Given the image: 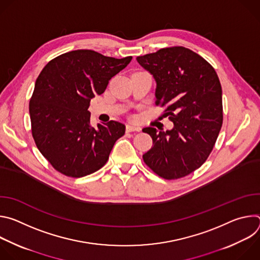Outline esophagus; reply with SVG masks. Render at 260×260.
<instances>
[{
	"mask_svg": "<svg viewBox=\"0 0 260 260\" xmlns=\"http://www.w3.org/2000/svg\"><path fill=\"white\" fill-rule=\"evenodd\" d=\"M141 128L138 127V126H134V125H131V124H127L126 125V133H132V132H140Z\"/></svg>",
	"mask_w": 260,
	"mask_h": 260,
	"instance_id": "obj_1",
	"label": "esophagus"
}]
</instances>
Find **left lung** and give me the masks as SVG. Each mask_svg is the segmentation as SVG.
Instances as JSON below:
<instances>
[{"mask_svg": "<svg viewBox=\"0 0 260 260\" xmlns=\"http://www.w3.org/2000/svg\"><path fill=\"white\" fill-rule=\"evenodd\" d=\"M156 81V106L174 123L167 132L145 127L153 146L144 162L167 180L198 170L212 152L223 121L222 88L214 68L182 46L159 49L137 57Z\"/></svg>", "mask_w": 260, "mask_h": 260, "instance_id": "obj_1", "label": "left lung"}]
</instances>
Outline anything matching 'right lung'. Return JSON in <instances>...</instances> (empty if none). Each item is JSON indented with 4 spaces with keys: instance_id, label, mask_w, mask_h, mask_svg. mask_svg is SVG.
<instances>
[{
    "instance_id": "right-lung-1",
    "label": "right lung",
    "mask_w": 260,
    "mask_h": 260,
    "mask_svg": "<svg viewBox=\"0 0 260 260\" xmlns=\"http://www.w3.org/2000/svg\"><path fill=\"white\" fill-rule=\"evenodd\" d=\"M132 58L73 50L51 59L41 71L28 106L31 135L57 172L80 178L107 162L125 125L111 120L92 127L88 107L90 99L102 94Z\"/></svg>"
}]
</instances>
